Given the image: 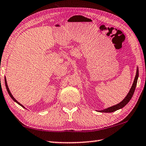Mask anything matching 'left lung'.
<instances>
[{"label":"left lung","mask_w":146,"mask_h":146,"mask_svg":"<svg viewBox=\"0 0 146 146\" xmlns=\"http://www.w3.org/2000/svg\"><path fill=\"white\" fill-rule=\"evenodd\" d=\"M138 77H139V69H138V67H137V68L135 77V79H134V81H133V83L132 84V87H131L129 92L128 93V94L127 95V96L125 97V99L123 100V101L121 102H119V104L115 105V106H113L106 108V109H104L103 110L99 111V112H101V113H112V112H114V111H116V110H118L119 109H121V108H123L125 105H127L128 103V102L130 101V99H132V96L133 95V93H134V92H135V87H136V85H137V83Z\"/></svg>","instance_id":"obj_1"}]
</instances>
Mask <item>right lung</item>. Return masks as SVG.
<instances>
[{"instance_id": "obj_1", "label": "right lung", "mask_w": 146, "mask_h": 146, "mask_svg": "<svg viewBox=\"0 0 146 146\" xmlns=\"http://www.w3.org/2000/svg\"><path fill=\"white\" fill-rule=\"evenodd\" d=\"M5 87H6V89H7V92H8V94H9V96H10V97L11 98H12V99L13 100V101H14V102H16L17 104H18L19 105H20L21 106V107H23V108H25L21 104H20L19 102H18L16 101V100L15 99V98H14V97L13 96V95L12 94H11V92H10V90H9V87H8V85H7V80H6V78H5Z\"/></svg>"}]
</instances>
